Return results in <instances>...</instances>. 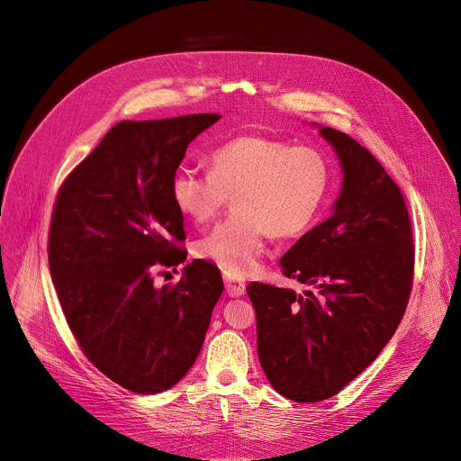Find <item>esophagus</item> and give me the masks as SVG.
Here are the masks:
<instances>
[{
    "label": "esophagus",
    "mask_w": 461,
    "mask_h": 461,
    "mask_svg": "<svg viewBox=\"0 0 461 461\" xmlns=\"http://www.w3.org/2000/svg\"><path fill=\"white\" fill-rule=\"evenodd\" d=\"M224 285H226V294H228L230 297H240V295H244V292H246V283H244V279L239 277V276H235V274L226 272V274H224Z\"/></svg>",
    "instance_id": "1"
}]
</instances>
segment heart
I'll use <instances>...</instances> for the list:
<instances>
[{"label": "heart", "instance_id": "heart-1", "mask_svg": "<svg viewBox=\"0 0 461 461\" xmlns=\"http://www.w3.org/2000/svg\"><path fill=\"white\" fill-rule=\"evenodd\" d=\"M332 169L312 146L242 135L210 155V171L180 167L171 178L178 213L203 224L235 196V217L206 233L196 251L230 274L244 276L258 267L267 239H295L317 221Z\"/></svg>", "mask_w": 461, "mask_h": 461}]
</instances>
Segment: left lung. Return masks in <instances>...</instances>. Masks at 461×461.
I'll use <instances>...</instances> for the list:
<instances>
[{"label":"left lung","mask_w":461,"mask_h":461,"mask_svg":"<svg viewBox=\"0 0 461 461\" xmlns=\"http://www.w3.org/2000/svg\"><path fill=\"white\" fill-rule=\"evenodd\" d=\"M317 127L339 158L343 184L332 215L281 258L288 279L315 292L248 285L260 366L297 403L336 396L379 356L403 319L414 272L411 219L396 182L352 137Z\"/></svg>","instance_id":"8db88e82"}]
</instances>
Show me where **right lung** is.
I'll use <instances>...</instances> for the list:
<instances>
[{
  "mask_svg": "<svg viewBox=\"0 0 461 461\" xmlns=\"http://www.w3.org/2000/svg\"><path fill=\"white\" fill-rule=\"evenodd\" d=\"M217 120H122L58 193L49 268L63 315L87 359L131 392L158 393L187 374L224 290L206 260H193L175 286L153 279L185 260L171 178Z\"/></svg>",
  "mask_w": 461,
  "mask_h": 461,
  "instance_id": "obj_1",
  "label": "right lung"
}]
</instances>
